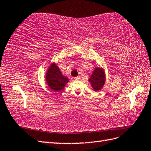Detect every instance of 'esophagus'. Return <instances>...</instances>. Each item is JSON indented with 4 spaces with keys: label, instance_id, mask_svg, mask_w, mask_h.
Listing matches in <instances>:
<instances>
[{
    "label": "esophagus",
    "instance_id": "34e87169",
    "mask_svg": "<svg viewBox=\"0 0 151 151\" xmlns=\"http://www.w3.org/2000/svg\"><path fill=\"white\" fill-rule=\"evenodd\" d=\"M80 76H77V77H75V79L76 80V81H78V80H79L80 79Z\"/></svg>",
    "mask_w": 151,
    "mask_h": 151
}]
</instances>
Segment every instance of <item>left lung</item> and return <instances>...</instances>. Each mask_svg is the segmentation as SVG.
Returning <instances> with one entry per match:
<instances>
[{"label":"left lung","instance_id":"8db88e82","mask_svg":"<svg viewBox=\"0 0 151 151\" xmlns=\"http://www.w3.org/2000/svg\"><path fill=\"white\" fill-rule=\"evenodd\" d=\"M88 81L94 91L101 90L106 81V75L103 68L96 67Z\"/></svg>","mask_w":151,"mask_h":151}]
</instances>
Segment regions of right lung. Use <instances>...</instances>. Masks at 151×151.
Listing matches in <instances>:
<instances>
[{
  "instance_id": "obj_1",
  "label": "right lung",
  "mask_w": 151,
  "mask_h": 151,
  "mask_svg": "<svg viewBox=\"0 0 151 151\" xmlns=\"http://www.w3.org/2000/svg\"><path fill=\"white\" fill-rule=\"evenodd\" d=\"M45 80L49 88L55 92H59L64 89L69 82L68 77L63 76L55 63L50 64L45 75Z\"/></svg>"
}]
</instances>
